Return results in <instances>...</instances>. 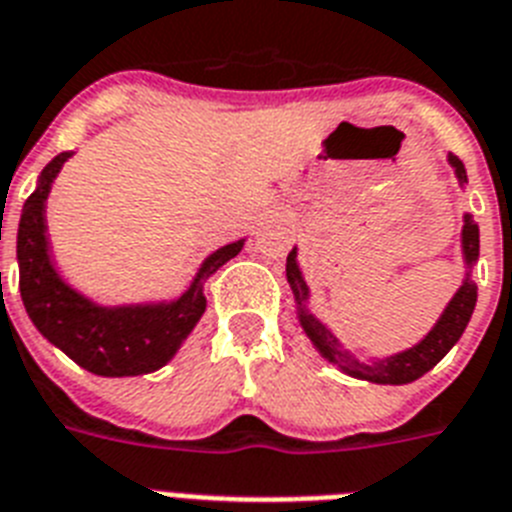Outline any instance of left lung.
Instances as JSON below:
<instances>
[{
  "label": "left lung",
  "instance_id": "obj_1",
  "mask_svg": "<svg viewBox=\"0 0 512 512\" xmlns=\"http://www.w3.org/2000/svg\"><path fill=\"white\" fill-rule=\"evenodd\" d=\"M448 161L453 163L458 182H466V169H463L461 158L450 153ZM461 244L466 265L471 268V265L479 260V226H476L471 216L463 218ZM286 278H289L291 291H294L296 304H299V322H302V328L309 336V341L315 343V349L320 351L328 362L338 364L346 375L362 377V380L369 382H380V385H406V382H414L422 375H427L429 369L435 367L442 356L448 354L455 343H458V338L463 336V330H466L468 320H471V312H474L476 307V283L466 276L463 286L455 291V296L450 299L448 307H445L442 317L437 320L435 328L424 336V341L416 343L414 349H406L401 351V354L388 356V359H377V362L372 364H364L359 362V359H354L349 351H343L338 338L307 309L309 289L302 278V270L296 265V249H291L289 257H286Z\"/></svg>",
  "mask_w": 512,
  "mask_h": 512
}]
</instances>
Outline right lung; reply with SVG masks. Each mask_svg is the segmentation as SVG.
I'll use <instances>...</instances> for the list:
<instances>
[{
  "mask_svg": "<svg viewBox=\"0 0 512 512\" xmlns=\"http://www.w3.org/2000/svg\"><path fill=\"white\" fill-rule=\"evenodd\" d=\"M70 153H59L38 176L36 192L25 200L17 229V265L25 312L41 336L83 369L101 377L156 372L169 362L205 312L203 281L239 255L244 239L216 249L192 286L169 304L98 307L59 278L46 239V197Z\"/></svg>",
  "mask_w": 512,
  "mask_h": 512,
  "instance_id": "1",
  "label": "right lung"
}]
</instances>
